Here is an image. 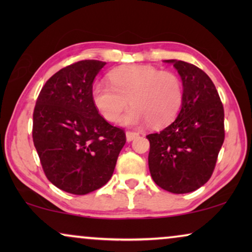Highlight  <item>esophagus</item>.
<instances>
[{
	"mask_svg": "<svg viewBox=\"0 0 252 252\" xmlns=\"http://www.w3.org/2000/svg\"><path fill=\"white\" fill-rule=\"evenodd\" d=\"M137 136H139V133H136V132H130V130H128V132H126V140L128 141V142H130V141H133Z\"/></svg>",
	"mask_w": 252,
	"mask_h": 252,
	"instance_id": "obj_1",
	"label": "esophagus"
}]
</instances>
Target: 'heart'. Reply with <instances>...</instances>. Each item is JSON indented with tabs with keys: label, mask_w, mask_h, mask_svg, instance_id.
<instances>
[{
	"label": "heart",
	"mask_w": 252,
	"mask_h": 252,
	"mask_svg": "<svg viewBox=\"0 0 252 252\" xmlns=\"http://www.w3.org/2000/svg\"><path fill=\"white\" fill-rule=\"evenodd\" d=\"M109 82L97 81L92 88L95 108L104 119L117 123L127 106V125L163 127L173 122L184 102V87L173 72L160 71L150 65H128L110 72Z\"/></svg>",
	"instance_id": "1"
}]
</instances>
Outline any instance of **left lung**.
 Instances as JSON below:
<instances>
[{"label": "left lung", "instance_id": "1", "mask_svg": "<svg viewBox=\"0 0 252 252\" xmlns=\"http://www.w3.org/2000/svg\"><path fill=\"white\" fill-rule=\"evenodd\" d=\"M180 74L184 102L171 125L147 135L150 174L173 194L194 191L209 181L225 140L223 106L216 86L201 68L168 60Z\"/></svg>", "mask_w": 252, "mask_h": 252}]
</instances>
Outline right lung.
<instances>
[{
	"label": "right lung",
	"instance_id": "1",
	"mask_svg": "<svg viewBox=\"0 0 252 252\" xmlns=\"http://www.w3.org/2000/svg\"><path fill=\"white\" fill-rule=\"evenodd\" d=\"M105 64L86 60L63 67L48 79L34 108L32 136L44 174L70 194L103 187L126 143L125 130L106 122L92 99Z\"/></svg>",
	"mask_w": 252,
	"mask_h": 252
}]
</instances>
